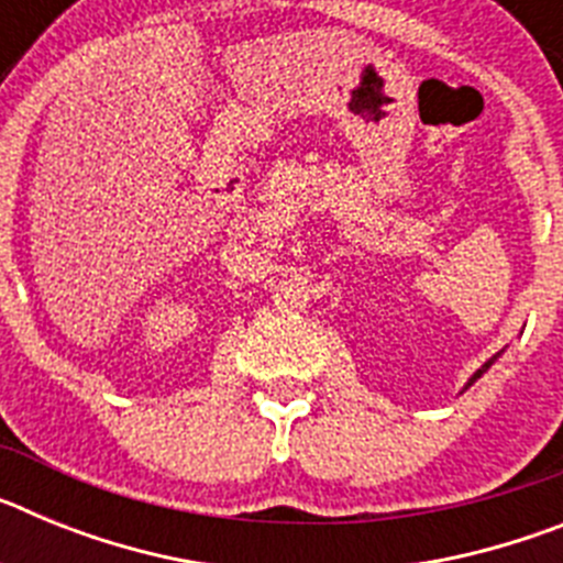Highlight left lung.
Masks as SVG:
<instances>
[{
	"label": "left lung",
	"mask_w": 563,
	"mask_h": 563,
	"mask_svg": "<svg viewBox=\"0 0 563 563\" xmlns=\"http://www.w3.org/2000/svg\"><path fill=\"white\" fill-rule=\"evenodd\" d=\"M499 355H501V352H496V355H494V357H490V361H485V363H482V369H476V372H474V375H471V380H467V383H465V389H471V386H474V383H476V380H479V377H482V375H485V372H487V369H490V366H494V363H496V357H499ZM465 389H462V391H465Z\"/></svg>",
	"instance_id": "8db88e82"
}]
</instances>
